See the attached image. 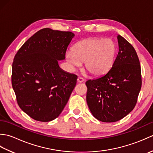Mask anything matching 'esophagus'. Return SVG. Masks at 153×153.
<instances>
[{"instance_id": "34e87169", "label": "esophagus", "mask_w": 153, "mask_h": 153, "mask_svg": "<svg viewBox=\"0 0 153 153\" xmlns=\"http://www.w3.org/2000/svg\"><path fill=\"white\" fill-rule=\"evenodd\" d=\"M77 82H78V83H82V82H83V81H84L83 78H82V77H77Z\"/></svg>"}]
</instances>
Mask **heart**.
Masks as SVG:
<instances>
[{
  "mask_svg": "<svg viewBox=\"0 0 153 153\" xmlns=\"http://www.w3.org/2000/svg\"><path fill=\"white\" fill-rule=\"evenodd\" d=\"M117 45L110 39L88 38L77 42L68 51L66 58L72 67H79L84 62V68L91 76L100 77L112 69L115 62Z\"/></svg>",
  "mask_w": 153,
  "mask_h": 153,
  "instance_id": "b5f03b06",
  "label": "heart"
}]
</instances>
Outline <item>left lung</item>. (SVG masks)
Listing matches in <instances>:
<instances>
[{"label": "left lung", "mask_w": 153, "mask_h": 153, "mask_svg": "<svg viewBox=\"0 0 153 153\" xmlns=\"http://www.w3.org/2000/svg\"><path fill=\"white\" fill-rule=\"evenodd\" d=\"M119 52L106 74L87 81L86 100L91 112L99 121L115 122L131 112L141 87V66L134 47L117 36Z\"/></svg>", "instance_id": "left-lung-1"}]
</instances>
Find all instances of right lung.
Masks as SVG:
<instances>
[{"label": "right lung", "instance_id": "1", "mask_svg": "<svg viewBox=\"0 0 153 153\" xmlns=\"http://www.w3.org/2000/svg\"><path fill=\"white\" fill-rule=\"evenodd\" d=\"M74 36L70 31L42 29L16 54L13 89L20 108L35 120L50 122L59 116L76 85V75L58 65Z\"/></svg>", "mask_w": 153, "mask_h": 153}]
</instances>
